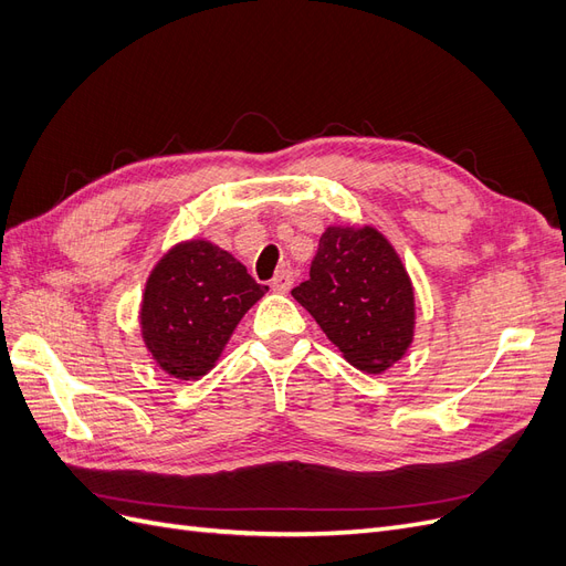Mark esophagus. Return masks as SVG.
Instances as JSON below:
<instances>
[{
	"label": "esophagus",
	"mask_w": 566,
	"mask_h": 566,
	"mask_svg": "<svg viewBox=\"0 0 566 566\" xmlns=\"http://www.w3.org/2000/svg\"><path fill=\"white\" fill-rule=\"evenodd\" d=\"M293 283H295L293 271H290V269H283V271H279V273H276V276L271 279V290H273V293H287V290L293 287Z\"/></svg>",
	"instance_id": "esophagus-1"
}]
</instances>
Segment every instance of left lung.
Wrapping results in <instances>:
<instances>
[{
	"mask_svg": "<svg viewBox=\"0 0 566 566\" xmlns=\"http://www.w3.org/2000/svg\"><path fill=\"white\" fill-rule=\"evenodd\" d=\"M293 297L347 361L380 375L413 342L416 295L397 250L373 227H328Z\"/></svg>",
	"mask_w": 566,
	"mask_h": 566,
	"instance_id": "obj_1",
	"label": "left lung"
}]
</instances>
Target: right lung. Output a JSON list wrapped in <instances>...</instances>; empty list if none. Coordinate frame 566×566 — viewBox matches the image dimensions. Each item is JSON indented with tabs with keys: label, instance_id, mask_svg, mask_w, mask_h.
I'll return each mask as SVG.
<instances>
[{
	"label": "right lung",
	"instance_id": "add662e5",
	"mask_svg": "<svg viewBox=\"0 0 566 566\" xmlns=\"http://www.w3.org/2000/svg\"><path fill=\"white\" fill-rule=\"evenodd\" d=\"M266 290L231 252L210 241L193 238L175 245L150 271L144 290L139 318L153 361L177 380L202 378Z\"/></svg>",
	"mask_w": 566,
	"mask_h": 566
}]
</instances>
